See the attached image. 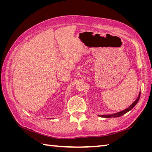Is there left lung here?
<instances>
[{
	"instance_id": "8db88e82",
	"label": "left lung",
	"mask_w": 152,
	"mask_h": 152,
	"mask_svg": "<svg viewBox=\"0 0 152 152\" xmlns=\"http://www.w3.org/2000/svg\"><path fill=\"white\" fill-rule=\"evenodd\" d=\"M140 94H141V92H140L139 93V95H138V97H137V98L134 101V102L132 103V104L129 106L127 108H126V110H123V111H121V112H117L116 113H113V114H110V115H99V117H104V118H112V117H121L122 115H124L125 113H126L127 112H128L129 111H130V110L131 109H132L133 108H134L135 107V105L137 103V102H138V101L140 99Z\"/></svg>"
}]
</instances>
